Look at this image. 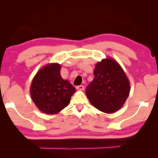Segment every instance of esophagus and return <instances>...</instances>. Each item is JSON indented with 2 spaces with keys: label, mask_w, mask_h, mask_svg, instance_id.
I'll use <instances>...</instances> for the list:
<instances>
[{
  "label": "esophagus",
  "mask_w": 158,
  "mask_h": 158,
  "mask_svg": "<svg viewBox=\"0 0 158 158\" xmlns=\"http://www.w3.org/2000/svg\"><path fill=\"white\" fill-rule=\"evenodd\" d=\"M77 89L80 90V91H83L84 89V86H82V85H80V86H77Z\"/></svg>",
  "instance_id": "esophagus-1"
}]
</instances>
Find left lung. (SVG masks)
Returning a JSON list of instances; mask_svg holds the SVG:
<instances>
[{
  "label": "left lung",
  "mask_w": 158,
  "mask_h": 158,
  "mask_svg": "<svg viewBox=\"0 0 158 158\" xmlns=\"http://www.w3.org/2000/svg\"><path fill=\"white\" fill-rule=\"evenodd\" d=\"M94 79L86 89L90 103L104 113L118 111L127 99L130 84L123 68L112 58L102 59L96 64Z\"/></svg>",
  "instance_id": "left-lung-1"
}]
</instances>
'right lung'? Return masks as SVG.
Listing matches in <instances>:
<instances>
[{"instance_id": "add662e5", "label": "right lung", "mask_w": 158, "mask_h": 158, "mask_svg": "<svg viewBox=\"0 0 158 158\" xmlns=\"http://www.w3.org/2000/svg\"><path fill=\"white\" fill-rule=\"evenodd\" d=\"M61 66L52 63L42 67L32 80L30 93L41 112L55 114L65 108L76 89L60 74Z\"/></svg>"}]
</instances>
